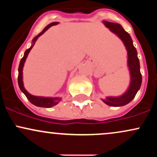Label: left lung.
<instances>
[{
	"mask_svg": "<svg viewBox=\"0 0 157 157\" xmlns=\"http://www.w3.org/2000/svg\"><path fill=\"white\" fill-rule=\"evenodd\" d=\"M102 23L109 29L110 31L117 35L125 45L128 52L127 63L130 72L131 80L128 89L122 95L118 97H106L105 99H102V100L109 106H123L129 103L134 98L139 89L141 87L142 75L140 72V60L137 57V52L134 46L130 35L124 30L121 25L106 21H103Z\"/></svg>",
	"mask_w": 157,
	"mask_h": 157,
	"instance_id": "obj_1",
	"label": "left lung"
}]
</instances>
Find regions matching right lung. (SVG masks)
<instances>
[{"instance_id":"right-lung-1","label":"right lung","mask_w":157,"mask_h":157,"mask_svg":"<svg viewBox=\"0 0 157 157\" xmlns=\"http://www.w3.org/2000/svg\"><path fill=\"white\" fill-rule=\"evenodd\" d=\"M58 22H52L48 24L47 26H46L44 28V29L40 33L38 34L36 37H35L32 40V46H30L29 48L26 50V52H24V55H23V58L21 59V62H20L19 67H18V78H17V81H18V86L22 92L26 95L29 102L33 104L37 107H43V108H51L52 106H55L58 104L61 100H62V98L61 97H39V96H34V95L31 94L26 91V89L24 88V86H23V66H24L25 61H26L27 57H28L29 53L32 47L35 45L36 40H37V38L43 35L45 32L47 31L48 29L52 26H55V25L58 24Z\"/></svg>"}]
</instances>
